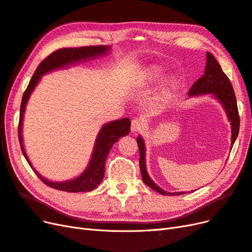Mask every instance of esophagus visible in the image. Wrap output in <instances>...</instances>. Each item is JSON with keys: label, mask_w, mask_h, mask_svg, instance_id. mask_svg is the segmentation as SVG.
<instances>
[{"label": "esophagus", "mask_w": 252, "mask_h": 252, "mask_svg": "<svg viewBox=\"0 0 252 252\" xmlns=\"http://www.w3.org/2000/svg\"><path fill=\"white\" fill-rule=\"evenodd\" d=\"M145 124L144 120L142 119H133L132 120V125H131V128L133 133H139L141 132L142 129L144 128Z\"/></svg>", "instance_id": "1"}]
</instances>
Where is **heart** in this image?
<instances>
[{
  "instance_id": "obj_1",
  "label": "heart",
  "mask_w": 252,
  "mask_h": 252,
  "mask_svg": "<svg viewBox=\"0 0 252 252\" xmlns=\"http://www.w3.org/2000/svg\"><path fill=\"white\" fill-rule=\"evenodd\" d=\"M163 73H164V70L162 67L160 66H152L148 69L147 71V78L149 82H152V83H155V82H158V80L163 76ZM177 86V80L175 78H170L167 80V84H166V87L162 90L161 92V98L162 99H166L168 98V97L170 96V94H172V92L175 90V88Z\"/></svg>"
}]
</instances>
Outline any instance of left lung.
Returning <instances> with one entry per match:
<instances>
[{
    "label": "left lung",
    "instance_id": "1",
    "mask_svg": "<svg viewBox=\"0 0 252 252\" xmlns=\"http://www.w3.org/2000/svg\"><path fill=\"white\" fill-rule=\"evenodd\" d=\"M189 96L193 95H201V94H214V96L218 100H220L222 105L224 107L226 114L228 116V119L231 125V147L233 145L235 139L239 135L240 129V116L238 111V104L237 99H235V95L232 85L230 83L229 78L223 72L220 63L215 59V56L207 52L206 53V66L204 74H203L197 82H194L192 87L189 89ZM137 144L139 148V164L141 170V177L143 182L155 191L161 194H170V196H177V194H184L183 191L181 192H167L160 189L156 183L151 179L148 175L147 167H145V147L144 142L141 136L137 138Z\"/></svg>",
    "mask_w": 252,
    "mask_h": 252
}]
</instances>
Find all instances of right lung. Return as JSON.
I'll return each instance as SVG.
<instances>
[{
    "mask_svg": "<svg viewBox=\"0 0 252 252\" xmlns=\"http://www.w3.org/2000/svg\"><path fill=\"white\" fill-rule=\"evenodd\" d=\"M110 50L108 46H87L79 48H63L51 53L38 64L33 76L30 79L29 85L26 91L23 94L21 111H20V123H19V140L21 144V149L23 155L25 156L29 165L32 167L31 162L26 155L25 149L23 145V137H22V126H23V118L24 112L26 109V104L28 102L29 96L34 90V88L38 84L40 76L46 74L48 72H51L55 69H60L63 67H68L69 64H73L75 63H79L86 60H91L97 56L104 55ZM131 120L128 118H123L115 121H110L107 125H104L98 133L96 138L94 150L92 153V157L89 162L88 167L85 172L79 175L77 178L73 180H68L64 182H53L45 179L44 177L40 176L36 170H34L36 176L42 180L46 185L50 186L52 189L70 191V192H80V191H91L100 184L104 176V164L107 160L108 154L111 151L113 144H114L120 137L128 135L131 131Z\"/></svg>",
    "mask_w": 252,
    "mask_h": 252,
    "instance_id": "obj_1",
    "label": "right lung"
}]
</instances>
